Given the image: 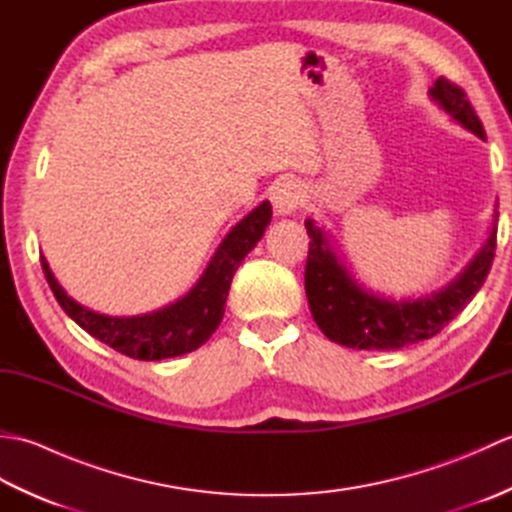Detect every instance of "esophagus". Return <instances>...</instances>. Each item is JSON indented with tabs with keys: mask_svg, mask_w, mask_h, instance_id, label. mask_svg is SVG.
<instances>
[{
	"mask_svg": "<svg viewBox=\"0 0 512 512\" xmlns=\"http://www.w3.org/2000/svg\"><path fill=\"white\" fill-rule=\"evenodd\" d=\"M270 202H273L275 213L284 217L299 209V204L303 202V191L295 180H281L270 191Z\"/></svg>",
	"mask_w": 512,
	"mask_h": 512,
	"instance_id": "obj_1",
	"label": "esophagus"
}]
</instances>
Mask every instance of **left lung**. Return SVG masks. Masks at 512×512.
Wrapping results in <instances>:
<instances>
[{
    "label": "left lung",
    "mask_w": 512,
    "mask_h": 512,
    "mask_svg": "<svg viewBox=\"0 0 512 512\" xmlns=\"http://www.w3.org/2000/svg\"><path fill=\"white\" fill-rule=\"evenodd\" d=\"M453 121L477 138H486L473 105L458 85L440 76L429 90ZM310 235L306 264V295L310 312L330 341L352 350H400L427 341L466 308L486 281L497 246V211L486 244L471 264L440 290L418 299H387L363 288L336 257L328 233L306 220Z\"/></svg>",
    "instance_id": "obj_1"
}]
</instances>
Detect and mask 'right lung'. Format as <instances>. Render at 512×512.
Wrapping results in <instances>:
<instances>
[{"label": "right lung", "instance_id": "add662e5", "mask_svg": "<svg viewBox=\"0 0 512 512\" xmlns=\"http://www.w3.org/2000/svg\"><path fill=\"white\" fill-rule=\"evenodd\" d=\"M270 217H273L270 202L259 204L224 237L204 275L187 295L167 308L140 314V317H107V314L88 310L59 286L46 257H41V268L59 306L94 339L138 361H162V358L198 350L202 343L211 339L224 317L235 270L262 239Z\"/></svg>", "mask_w": 512, "mask_h": 512}]
</instances>
